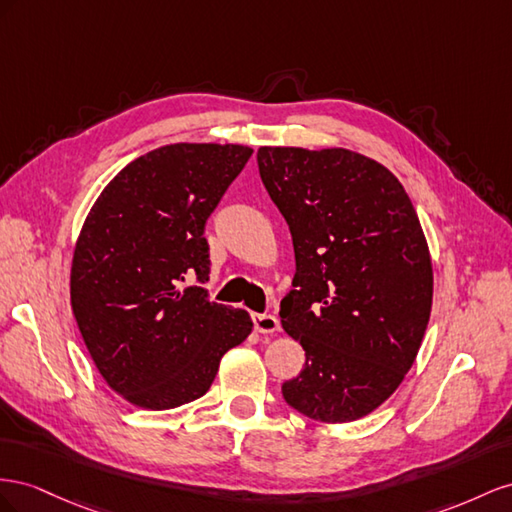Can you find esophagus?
<instances>
[{
  "label": "esophagus",
  "instance_id": "obj_1",
  "mask_svg": "<svg viewBox=\"0 0 512 512\" xmlns=\"http://www.w3.org/2000/svg\"><path fill=\"white\" fill-rule=\"evenodd\" d=\"M253 324H255V330H257V332H264V334L276 332V330L281 328L279 319H276L274 315H268V313H255V315H253Z\"/></svg>",
  "mask_w": 512,
  "mask_h": 512
}]
</instances>
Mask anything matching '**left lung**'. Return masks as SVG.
I'll use <instances>...</instances> for the list:
<instances>
[{
  "label": "left lung",
  "mask_w": 512,
  "mask_h": 512,
  "mask_svg": "<svg viewBox=\"0 0 512 512\" xmlns=\"http://www.w3.org/2000/svg\"><path fill=\"white\" fill-rule=\"evenodd\" d=\"M296 253L281 324L306 352L285 401L328 425L377 410L412 369L429 324L433 266L405 188L345 148L257 150Z\"/></svg>",
  "instance_id": "obj_1"
}]
</instances>
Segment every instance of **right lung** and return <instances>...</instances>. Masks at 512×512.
Masks as SVG:
<instances>
[{
  "instance_id": "right-lung-1",
  "label": "right lung",
  "mask_w": 512,
  "mask_h": 512,
  "mask_svg": "<svg viewBox=\"0 0 512 512\" xmlns=\"http://www.w3.org/2000/svg\"><path fill=\"white\" fill-rule=\"evenodd\" d=\"M253 150L173 143L128 163L81 227L70 304L102 379L143 410L206 394L218 364L253 330L242 309L208 300L206 221Z\"/></svg>"
}]
</instances>
